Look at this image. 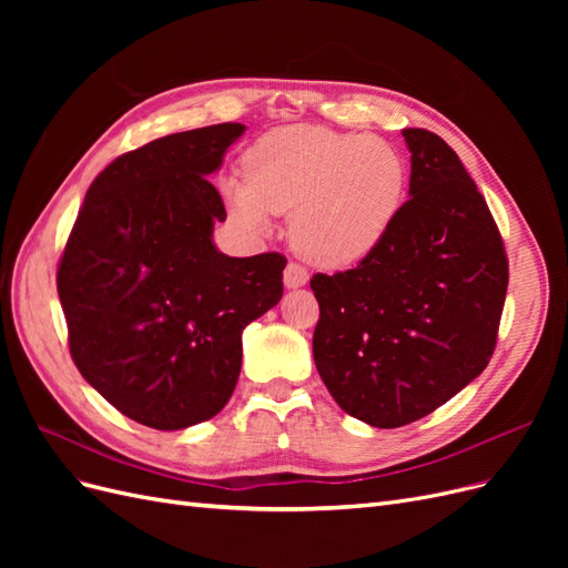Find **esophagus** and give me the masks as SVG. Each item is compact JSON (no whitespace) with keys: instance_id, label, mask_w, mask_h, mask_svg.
I'll list each match as a JSON object with an SVG mask.
<instances>
[{"instance_id":"obj_1","label":"esophagus","mask_w":568,"mask_h":568,"mask_svg":"<svg viewBox=\"0 0 568 568\" xmlns=\"http://www.w3.org/2000/svg\"><path fill=\"white\" fill-rule=\"evenodd\" d=\"M307 282V270L298 263H288L284 270V284L286 288H298Z\"/></svg>"}]
</instances>
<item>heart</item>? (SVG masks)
I'll list each match as a JSON object with an SVG mask.
<instances>
[{"label":"heart","instance_id":"heart-1","mask_svg":"<svg viewBox=\"0 0 568 568\" xmlns=\"http://www.w3.org/2000/svg\"><path fill=\"white\" fill-rule=\"evenodd\" d=\"M246 175L225 180L239 220L265 230L291 215V239L317 265L346 267L379 248L407 194V165L379 136L324 125L263 134L244 156Z\"/></svg>","mask_w":568,"mask_h":568}]
</instances>
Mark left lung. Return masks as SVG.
I'll use <instances>...</instances> for the list:
<instances>
[{"label":"left lung","instance_id":"1","mask_svg":"<svg viewBox=\"0 0 568 568\" xmlns=\"http://www.w3.org/2000/svg\"><path fill=\"white\" fill-rule=\"evenodd\" d=\"M403 136L409 199L388 236L357 267L311 280L317 372L376 428L432 415L488 367L509 284L500 230L457 153L422 128Z\"/></svg>","mask_w":568,"mask_h":568}]
</instances>
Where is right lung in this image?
I'll use <instances>...</instances> for the list:
<instances>
[{"mask_svg":"<svg viewBox=\"0 0 568 568\" xmlns=\"http://www.w3.org/2000/svg\"><path fill=\"white\" fill-rule=\"evenodd\" d=\"M244 125L178 132L128 151L90 184L57 272L68 348L125 417L161 432L227 405L242 332L277 305L282 253L230 257L227 217L209 182Z\"/></svg>","mask_w":568,"mask_h":568,"instance_id":"add662e5","label":"right lung"}]
</instances>
